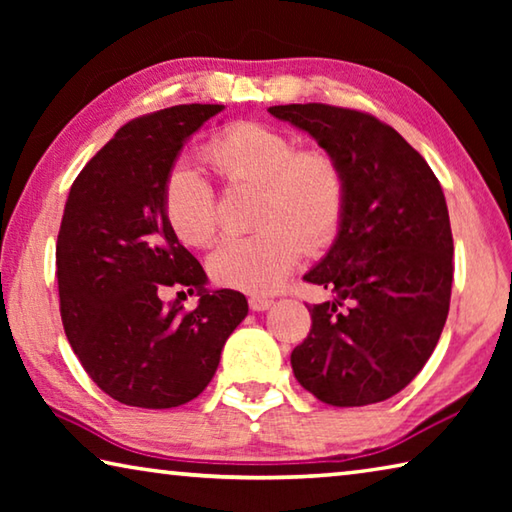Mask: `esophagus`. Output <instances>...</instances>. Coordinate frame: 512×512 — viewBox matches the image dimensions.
I'll return each mask as SVG.
<instances>
[{
  "mask_svg": "<svg viewBox=\"0 0 512 512\" xmlns=\"http://www.w3.org/2000/svg\"><path fill=\"white\" fill-rule=\"evenodd\" d=\"M248 305H250V309H253V311H266L268 307L273 305V300L266 298V296H250L248 298Z\"/></svg>",
  "mask_w": 512,
  "mask_h": 512,
  "instance_id": "34e87169",
  "label": "esophagus"
}]
</instances>
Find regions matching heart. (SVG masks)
<instances>
[{
  "label": "heart",
  "mask_w": 512,
  "mask_h": 512,
  "mask_svg": "<svg viewBox=\"0 0 512 512\" xmlns=\"http://www.w3.org/2000/svg\"><path fill=\"white\" fill-rule=\"evenodd\" d=\"M203 158L228 185L262 192V230L223 241L210 257V273L223 287L271 293L296 268L302 248L334 239L345 210V176L327 151H300L296 137L280 128L239 121L207 142ZM164 214L189 246L212 244L219 230L214 189L189 164H178L167 176Z\"/></svg>",
  "instance_id": "1"
}]
</instances>
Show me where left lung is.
<instances>
[{
    "label": "left lung",
    "instance_id": "1",
    "mask_svg": "<svg viewBox=\"0 0 512 512\" xmlns=\"http://www.w3.org/2000/svg\"><path fill=\"white\" fill-rule=\"evenodd\" d=\"M268 112L314 137L345 176L339 235L305 275L336 298L309 307L293 375L325 404L384 402L424 368L447 320L454 241L443 187L422 155L368 112L325 103Z\"/></svg>",
    "mask_w": 512,
    "mask_h": 512
}]
</instances>
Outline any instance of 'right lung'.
Here are the masks:
<instances>
[{
	"label": "right lung",
	"mask_w": 512,
	"mask_h": 512,
	"mask_svg": "<svg viewBox=\"0 0 512 512\" xmlns=\"http://www.w3.org/2000/svg\"><path fill=\"white\" fill-rule=\"evenodd\" d=\"M221 110L189 103L128 121L69 189L56 244L60 318L85 372L126 406L192 402L248 314L244 293L205 289L203 266L164 214L180 149ZM164 286L196 292L199 307L164 306Z\"/></svg>",
	"instance_id": "add662e5"
}]
</instances>
